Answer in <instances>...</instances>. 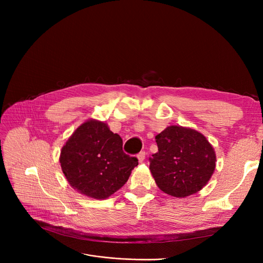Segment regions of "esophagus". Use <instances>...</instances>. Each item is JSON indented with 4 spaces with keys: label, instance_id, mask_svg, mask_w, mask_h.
Wrapping results in <instances>:
<instances>
[{
    "label": "esophagus",
    "instance_id": "34e87169",
    "mask_svg": "<svg viewBox=\"0 0 263 263\" xmlns=\"http://www.w3.org/2000/svg\"><path fill=\"white\" fill-rule=\"evenodd\" d=\"M145 157H146V153H145V151H141V153H139V154L137 155L138 161H139V162H144Z\"/></svg>",
    "mask_w": 263,
    "mask_h": 263
}]
</instances>
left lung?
<instances>
[{"mask_svg": "<svg viewBox=\"0 0 263 263\" xmlns=\"http://www.w3.org/2000/svg\"><path fill=\"white\" fill-rule=\"evenodd\" d=\"M158 153L149 169L162 192L186 197L201 191L216 166V154L203 134L172 125L156 136Z\"/></svg>", "mask_w": 263, "mask_h": 263, "instance_id": "1", "label": "left lung"}]
</instances>
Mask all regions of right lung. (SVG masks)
Listing matches in <instances>:
<instances>
[{"label":"right lung","mask_w":263,"mask_h":263,"mask_svg":"<svg viewBox=\"0 0 263 263\" xmlns=\"http://www.w3.org/2000/svg\"><path fill=\"white\" fill-rule=\"evenodd\" d=\"M59 161L69 184L87 197L105 200L128 180L138 159L123 151V140L106 123L87 119L62 147Z\"/></svg>","instance_id":"obj_1"}]
</instances>
